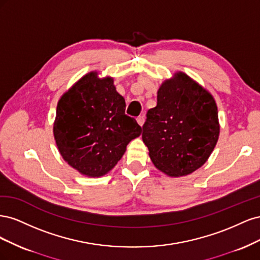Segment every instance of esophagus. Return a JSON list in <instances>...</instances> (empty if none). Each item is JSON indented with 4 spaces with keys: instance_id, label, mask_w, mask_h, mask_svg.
Masks as SVG:
<instances>
[{
    "instance_id": "34e87169",
    "label": "esophagus",
    "mask_w": 260,
    "mask_h": 260,
    "mask_svg": "<svg viewBox=\"0 0 260 260\" xmlns=\"http://www.w3.org/2000/svg\"><path fill=\"white\" fill-rule=\"evenodd\" d=\"M137 121H138V123L141 125V127H142L143 123H144V117H143V116H139V117L137 118Z\"/></svg>"
}]
</instances>
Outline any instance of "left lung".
Segmentation results:
<instances>
[{
  "instance_id": "1",
  "label": "left lung",
  "mask_w": 260,
  "mask_h": 260,
  "mask_svg": "<svg viewBox=\"0 0 260 260\" xmlns=\"http://www.w3.org/2000/svg\"><path fill=\"white\" fill-rule=\"evenodd\" d=\"M219 133L214 96L190 76L177 72L157 91V105L146 114L142 140L154 166L178 178L207 161Z\"/></svg>"
}]
</instances>
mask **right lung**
Masks as SVG:
<instances>
[{
    "label": "right lung",
    "mask_w": 260,
    "mask_h": 260,
    "mask_svg": "<svg viewBox=\"0 0 260 260\" xmlns=\"http://www.w3.org/2000/svg\"><path fill=\"white\" fill-rule=\"evenodd\" d=\"M125 102L113 77L91 72L60 96L53 125L64 160L89 178L103 177L121 159L130 141L140 137L135 118L124 114Z\"/></svg>",
    "instance_id": "obj_1"
}]
</instances>
